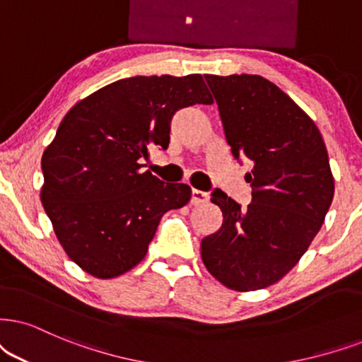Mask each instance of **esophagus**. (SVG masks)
Listing matches in <instances>:
<instances>
[{
	"mask_svg": "<svg viewBox=\"0 0 362 362\" xmlns=\"http://www.w3.org/2000/svg\"><path fill=\"white\" fill-rule=\"evenodd\" d=\"M207 200H209V194H207V192L192 189V199H190L192 204H194V205L205 204V202H207Z\"/></svg>",
	"mask_w": 362,
	"mask_h": 362,
	"instance_id": "obj_1",
	"label": "esophagus"
}]
</instances>
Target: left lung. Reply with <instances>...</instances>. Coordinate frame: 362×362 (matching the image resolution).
Instances as JSON below:
<instances>
[{
  "instance_id": "left-lung-1",
  "label": "left lung",
  "mask_w": 362,
  "mask_h": 362,
  "mask_svg": "<svg viewBox=\"0 0 362 362\" xmlns=\"http://www.w3.org/2000/svg\"><path fill=\"white\" fill-rule=\"evenodd\" d=\"M237 160L252 170V202L242 209L222 190L212 204L222 227L200 244L204 265L232 291L272 286L286 276L321 230L334 197L326 144L289 95L259 75H205Z\"/></svg>"
}]
</instances>
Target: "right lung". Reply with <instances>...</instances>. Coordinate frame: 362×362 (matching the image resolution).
<instances>
[{"label":"right lung","instance_id":"1","mask_svg":"<svg viewBox=\"0 0 362 362\" xmlns=\"http://www.w3.org/2000/svg\"><path fill=\"white\" fill-rule=\"evenodd\" d=\"M214 103L202 75L132 76L80 100L41 157V204L68 257L90 276L118 277L148 250L162 215L189 202L141 162L167 150L177 110Z\"/></svg>","mask_w":362,"mask_h":362}]
</instances>
